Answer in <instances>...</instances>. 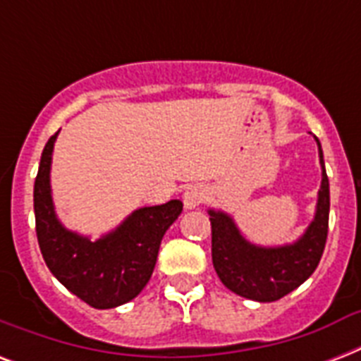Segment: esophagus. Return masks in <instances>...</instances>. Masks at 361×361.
<instances>
[{"label":"esophagus","instance_id":"esophagus-1","mask_svg":"<svg viewBox=\"0 0 361 361\" xmlns=\"http://www.w3.org/2000/svg\"><path fill=\"white\" fill-rule=\"evenodd\" d=\"M204 200H206V189L202 185L187 187L185 192H183V206L187 209L198 208Z\"/></svg>","mask_w":361,"mask_h":361}]
</instances>
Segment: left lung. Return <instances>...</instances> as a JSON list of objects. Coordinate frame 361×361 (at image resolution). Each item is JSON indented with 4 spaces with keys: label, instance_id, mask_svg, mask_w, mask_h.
<instances>
[{
    "label": "left lung",
    "instance_id": "left-lung-1",
    "mask_svg": "<svg viewBox=\"0 0 361 361\" xmlns=\"http://www.w3.org/2000/svg\"><path fill=\"white\" fill-rule=\"evenodd\" d=\"M317 138V136H314ZM319 144L322 183L317 214L307 231L292 245L258 247L241 236L231 215L209 209L212 260L221 283L238 296L255 302H275L311 277L324 252L330 219V181Z\"/></svg>",
    "mask_w": 361,
    "mask_h": 361
}]
</instances>
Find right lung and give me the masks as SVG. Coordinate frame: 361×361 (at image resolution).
<instances>
[{"label":"right lung","mask_w":361,"mask_h":361,"mask_svg":"<svg viewBox=\"0 0 361 361\" xmlns=\"http://www.w3.org/2000/svg\"><path fill=\"white\" fill-rule=\"evenodd\" d=\"M56 135L42 149L33 187L35 231L48 269L82 302L112 309L142 292L157 262L164 232L183 209L180 200L133 212L116 231L92 241L67 231L56 217L50 192V164Z\"/></svg>","instance_id":"add662e5"}]
</instances>
